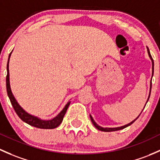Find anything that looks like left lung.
I'll use <instances>...</instances> for the list:
<instances>
[{
	"instance_id": "obj_1",
	"label": "left lung",
	"mask_w": 160,
	"mask_h": 160,
	"mask_svg": "<svg viewBox=\"0 0 160 160\" xmlns=\"http://www.w3.org/2000/svg\"><path fill=\"white\" fill-rule=\"evenodd\" d=\"M147 52H148V54H149V58H150L151 61H152V76H153V68H154V63H153V60H152V57H151L150 52H149V48H148L147 47ZM151 87H152V78H151V81H150V89H149V97H148V99H147V102H148V100H149V96H150V93H151ZM147 102H146V104H147ZM146 104H145V106H146ZM143 109H144V108H143ZM141 112H140V114H141ZM140 114H139V115H140ZM139 115L138 116V117H137V118L135 119V120H132V122H129V123L127 124V125H124V126H122V127H113V128H109V127H105V128H104V127H100V126H99L98 124H97V122H96L95 121H94L93 118V117H92V116L90 115V120H91L92 122H93V126H94V127H95L96 128H97V129H99V130H100V131H102V132H112V131L120 130V129H122L126 128V127H129V126H130L131 124H132V123H133V122H135V121L137 120V118H138V117H139Z\"/></svg>"
}]
</instances>
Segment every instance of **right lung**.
Masks as SVG:
<instances>
[{"mask_svg": "<svg viewBox=\"0 0 160 160\" xmlns=\"http://www.w3.org/2000/svg\"><path fill=\"white\" fill-rule=\"evenodd\" d=\"M13 51V50H12ZM12 53V52H11ZM11 53H10L9 58H8V64H7V77H6V86H7V92H8V97H9L10 100H11V104H12L13 109H14L15 112L18 114V117L21 118V120H22L23 122H25L26 123L29 124V125L32 126V127H37V128L40 129H54L60 126V124L61 123L62 121H63V117H64L65 113H66L67 108H68L69 105H70V101H69L65 105V107H63V109L60 111V112L55 117H53L51 120H41L38 117H35V116L31 115V114L28 113V112H26L22 107L20 106V104L18 103L17 100L15 99L14 96L12 93L11 89V85H10V74H9V60L11 58Z\"/></svg>", "mask_w": 160, "mask_h": 160, "instance_id": "add662e5", "label": "right lung"}]
</instances>
